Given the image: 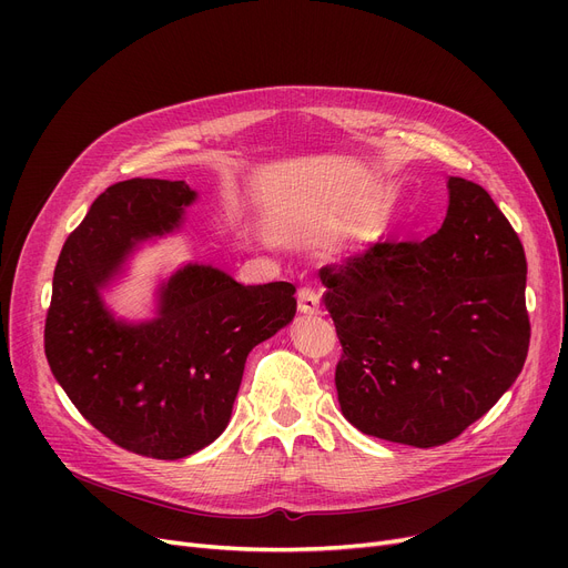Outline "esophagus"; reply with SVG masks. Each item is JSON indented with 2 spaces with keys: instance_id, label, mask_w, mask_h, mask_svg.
Returning <instances> with one entry per match:
<instances>
[{
  "instance_id": "obj_1",
  "label": "esophagus",
  "mask_w": 568,
  "mask_h": 568,
  "mask_svg": "<svg viewBox=\"0 0 568 568\" xmlns=\"http://www.w3.org/2000/svg\"><path fill=\"white\" fill-rule=\"evenodd\" d=\"M296 306H300V313L304 315H317L320 313V296L311 287H302L300 294H296Z\"/></svg>"
}]
</instances>
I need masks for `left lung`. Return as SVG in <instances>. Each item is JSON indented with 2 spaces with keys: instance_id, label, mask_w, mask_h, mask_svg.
Wrapping results in <instances>:
<instances>
[{
  "instance_id": "obj_1",
  "label": "left lung",
  "mask_w": 568,
  "mask_h": 568,
  "mask_svg": "<svg viewBox=\"0 0 568 568\" xmlns=\"http://www.w3.org/2000/svg\"><path fill=\"white\" fill-rule=\"evenodd\" d=\"M424 242L373 244L320 268L343 356L336 392L366 435L428 449L501 398L529 347L527 260L486 189L449 176Z\"/></svg>"
}]
</instances>
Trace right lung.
Returning <instances> with one entry per match:
<instances>
[{
	"label": "right lung",
	"mask_w": 568,
	"mask_h": 568,
	"mask_svg": "<svg viewBox=\"0 0 568 568\" xmlns=\"http://www.w3.org/2000/svg\"><path fill=\"white\" fill-rule=\"evenodd\" d=\"M197 193L129 179L101 193L59 253L45 356L84 419L140 456L176 460L227 426L248 352L296 313L292 283L242 285L189 262L159 287L156 315L114 317L103 290L138 244L174 232Z\"/></svg>",
	"instance_id": "1"
}]
</instances>
